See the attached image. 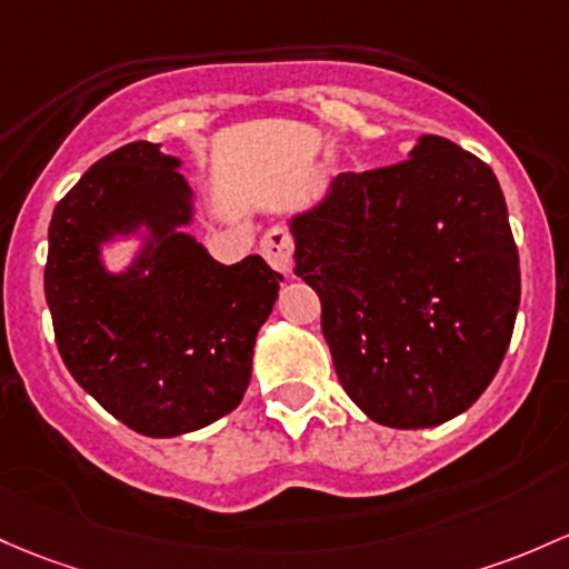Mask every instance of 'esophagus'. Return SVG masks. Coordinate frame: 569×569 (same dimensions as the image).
<instances>
[{"mask_svg": "<svg viewBox=\"0 0 569 569\" xmlns=\"http://www.w3.org/2000/svg\"><path fill=\"white\" fill-rule=\"evenodd\" d=\"M261 256H264L267 264L274 272L291 274V267H295V240H291V234L286 229L274 227L261 237Z\"/></svg>", "mask_w": 569, "mask_h": 569, "instance_id": "obj_1", "label": "esophagus"}]
</instances>
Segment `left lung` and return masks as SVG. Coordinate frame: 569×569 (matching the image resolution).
I'll list each match as a JSON object with an SVG mask.
<instances>
[{
  "label": "left lung",
  "mask_w": 569,
  "mask_h": 569,
  "mask_svg": "<svg viewBox=\"0 0 569 569\" xmlns=\"http://www.w3.org/2000/svg\"><path fill=\"white\" fill-rule=\"evenodd\" d=\"M289 232L361 413L427 429L483 395L521 302L508 204L486 161L421 134L408 161L337 174Z\"/></svg>",
  "instance_id": "8db88e82"
}]
</instances>
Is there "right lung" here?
Wrapping results in <instances>:
<instances>
[{
    "label": "right lung",
    "mask_w": 569,
    "mask_h": 569,
    "mask_svg": "<svg viewBox=\"0 0 569 569\" xmlns=\"http://www.w3.org/2000/svg\"><path fill=\"white\" fill-rule=\"evenodd\" d=\"M183 161L153 142L99 159L56 204L46 299L72 378L146 437L197 432L232 413L251 383L253 346L278 302L261 256L227 267L193 223ZM134 239L127 268L103 251Z\"/></svg>",
    "instance_id": "1"
}]
</instances>
